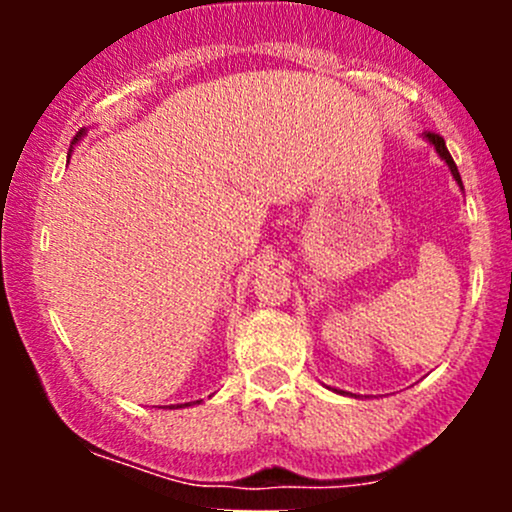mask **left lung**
Returning <instances> with one entry per match:
<instances>
[{
	"label": "left lung",
	"instance_id": "obj_1",
	"mask_svg": "<svg viewBox=\"0 0 512 512\" xmlns=\"http://www.w3.org/2000/svg\"><path fill=\"white\" fill-rule=\"evenodd\" d=\"M421 137L426 139L428 144L433 146V149H436V154L443 158L445 161V166H448V170L452 173V178H455V182L457 185H460V190H462V178H460V170H457V166H455V161H452V156H450V151H448V146H445V139L440 137V134H433V132H424L421 134ZM339 395H349V392H342V390H337ZM354 397V395H351Z\"/></svg>",
	"mask_w": 512,
	"mask_h": 512
}]
</instances>
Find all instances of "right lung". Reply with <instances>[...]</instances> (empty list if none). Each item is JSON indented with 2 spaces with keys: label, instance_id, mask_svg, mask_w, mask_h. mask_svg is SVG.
<instances>
[{
  "label": "right lung",
  "instance_id": "obj_1",
  "mask_svg": "<svg viewBox=\"0 0 512 512\" xmlns=\"http://www.w3.org/2000/svg\"><path fill=\"white\" fill-rule=\"evenodd\" d=\"M84 134H86V129H81V132L76 134V137H74V142H72V144L79 142V139L84 137ZM69 154H72V149H69ZM199 402H202V399H197V402H185V404H178V407H170V409H185V407H192V404H199Z\"/></svg>",
  "mask_w": 512,
  "mask_h": 512
}]
</instances>
